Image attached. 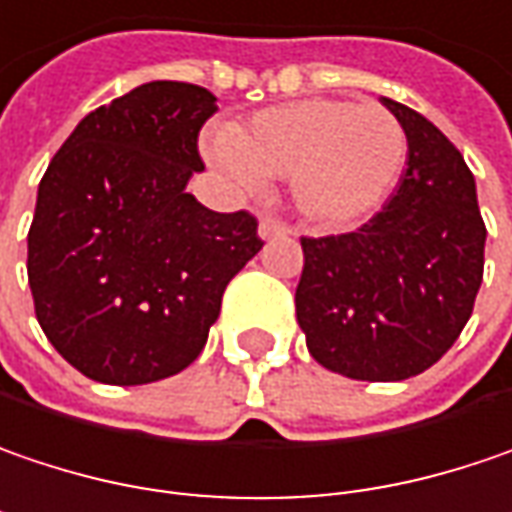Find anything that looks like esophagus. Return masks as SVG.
<instances>
[{
	"mask_svg": "<svg viewBox=\"0 0 512 512\" xmlns=\"http://www.w3.org/2000/svg\"><path fill=\"white\" fill-rule=\"evenodd\" d=\"M289 226H286L281 217H272V214H266L263 220H260V237L263 240H272V237H284Z\"/></svg>",
	"mask_w": 512,
	"mask_h": 512,
	"instance_id": "1",
	"label": "esophagus"
}]
</instances>
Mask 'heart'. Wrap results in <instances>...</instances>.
Listing matches in <instances>:
<instances>
[{"label":"heart","mask_w":512,"mask_h":512,"mask_svg":"<svg viewBox=\"0 0 512 512\" xmlns=\"http://www.w3.org/2000/svg\"><path fill=\"white\" fill-rule=\"evenodd\" d=\"M237 179L292 176L298 208L318 223H350L394 191L408 156L403 124L382 106L310 98L272 106L211 147Z\"/></svg>","instance_id":"heart-1"}]
</instances>
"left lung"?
<instances>
[{"label": "left lung", "mask_w": 512, "mask_h": 512, "mask_svg": "<svg viewBox=\"0 0 512 512\" xmlns=\"http://www.w3.org/2000/svg\"><path fill=\"white\" fill-rule=\"evenodd\" d=\"M408 138L406 173L347 234L301 237L295 316L327 371L397 382L455 345L484 278L487 226L458 147L420 112L382 98Z\"/></svg>", "instance_id": "obj_1"}]
</instances>
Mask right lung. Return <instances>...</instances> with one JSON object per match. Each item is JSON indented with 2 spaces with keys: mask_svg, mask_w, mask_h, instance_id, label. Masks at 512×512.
Returning a JSON list of instances; mask_svg holds the SVG:
<instances>
[{
  "mask_svg": "<svg viewBox=\"0 0 512 512\" xmlns=\"http://www.w3.org/2000/svg\"><path fill=\"white\" fill-rule=\"evenodd\" d=\"M217 98L153 80L89 112L54 153L28 228L34 313L54 350L106 385L185 371L228 281L260 252L249 211L185 194L205 170L199 130Z\"/></svg>",
  "mask_w": 512,
  "mask_h": 512,
  "instance_id": "1",
  "label": "right lung"
}]
</instances>
